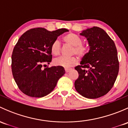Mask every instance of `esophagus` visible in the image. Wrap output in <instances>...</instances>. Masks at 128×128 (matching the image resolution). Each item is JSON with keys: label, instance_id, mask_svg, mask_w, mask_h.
Returning a JSON list of instances; mask_svg holds the SVG:
<instances>
[{"label": "esophagus", "instance_id": "esophagus-1", "mask_svg": "<svg viewBox=\"0 0 128 128\" xmlns=\"http://www.w3.org/2000/svg\"><path fill=\"white\" fill-rule=\"evenodd\" d=\"M72 69H70V68H66L65 69V71L66 72H69L70 70H71Z\"/></svg>", "mask_w": 128, "mask_h": 128}]
</instances>
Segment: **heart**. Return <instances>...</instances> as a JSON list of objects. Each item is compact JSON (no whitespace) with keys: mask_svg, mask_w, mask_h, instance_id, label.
Listing matches in <instances>:
<instances>
[{"mask_svg":"<svg viewBox=\"0 0 128 128\" xmlns=\"http://www.w3.org/2000/svg\"><path fill=\"white\" fill-rule=\"evenodd\" d=\"M63 40L66 43L74 46L72 53L82 58L87 52V48L82 43V40L80 36L74 33H69L63 37ZM51 51L54 56H58L60 52V42L58 40H55L51 46ZM77 59L76 56L60 57L54 60V64L63 68H70L77 64Z\"/></svg>","mask_w":128,"mask_h":128,"instance_id":"1","label":"heart"}]
</instances>
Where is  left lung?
I'll use <instances>...</instances> for the list:
<instances>
[{
  "instance_id": "8db88e82",
  "label": "left lung",
  "mask_w": 128,
  "mask_h": 128,
  "mask_svg": "<svg viewBox=\"0 0 128 128\" xmlns=\"http://www.w3.org/2000/svg\"><path fill=\"white\" fill-rule=\"evenodd\" d=\"M88 41L90 50L75 69L78 77L74 86L87 98L106 95L112 89L119 72V61L114 41L102 28H87L80 33Z\"/></svg>"
}]
</instances>
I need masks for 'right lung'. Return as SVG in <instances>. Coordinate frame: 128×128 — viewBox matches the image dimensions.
<instances>
[{"label": "right lung", "mask_w": 128, "mask_h": 128, "mask_svg": "<svg viewBox=\"0 0 128 128\" xmlns=\"http://www.w3.org/2000/svg\"><path fill=\"white\" fill-rule=\"evenodd\" d=\"M66 28L50 32L43 28L26 31L15 44L12 55V71L19 89L32 97H43L51 92L65 74L62 66L42 69L52 60L51 46ZM45 66V65H44Z\"/></svg>", "instance_id": "obj_1"}]
</instances>
